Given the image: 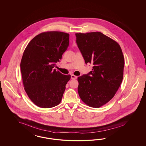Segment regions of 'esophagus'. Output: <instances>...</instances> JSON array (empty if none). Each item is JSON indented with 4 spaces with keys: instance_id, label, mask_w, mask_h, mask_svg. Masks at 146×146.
<instances>
[{
    "instance_id": "1",
    "label": "esophagus",
    "mask_w": 146,
    "mask_h": 146,
    "mask_svg": "<svg viewBox=\"0 0 146 146\" xmlns=\"http://www.w3.org/2000/svg\"><path fill=\"white\" fill-rule=\"evenodd\" d=\"M76 78H77V76H76L73 75V74L71 75V79H76Z\"/></svg>"
}]
</instances>
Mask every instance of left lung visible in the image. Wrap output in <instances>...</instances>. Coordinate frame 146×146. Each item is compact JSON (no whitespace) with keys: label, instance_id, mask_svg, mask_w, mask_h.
Wrapping results in <instances>:
<instances>
[{"label":"left lung","instance_id":"1","mask_svg":"<svg viewBox=\"0 0 146 146\" xmlns=\"http://www.w3.org/2000/svg\"><path fill=\"white\" fill-rule=\"evenodd\" d=\"M76 43L92 71L78 77V93L87 106L98 108L114 97L122 82L124 57L119 44L101 32L76 33Z\"/></svg>","mask_w":146,"mask_h":146}]
</instances>
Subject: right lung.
<instances>
[{
  "instance_id": "obj_1",
  "label": "right lung",
  "mask_w": 146,
  "mask_h": 146,
  "mask_svg": "<svg viewBox=\"0 0 146 146\" xmlns=\"http://www.w3.org/2000/svg\"><path fill=\"white\" fill-rule=\"evenodd\" d=\"M69 34L46 31L34 37L27 45L20 63L22 83L36 106L50 108L62 101L71 75L54 68L69 45Z\"/></svg>"
}]
</instances>
